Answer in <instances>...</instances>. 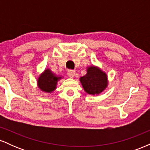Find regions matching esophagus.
Instances as JSON below:
<instances>
[{
	"instance_id": "esophagus-1",
	"label": "esophagus",
	"mask_w": 150,
	"mask_h": 150,
	"mask_svg": "<svg viewBox=\"0 0 150 150\" xmlns=\"http://www.w3.org/2000/svg\"><path fill=\"white\" fill-rule=\"evenodd\" d=\"M75 70H69V71L68 72V75L70 77H71V78H73V77H75Z\"/></svg>"
}]
</instances>
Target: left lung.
<instances>
[{"label":"left lung","instance_id":"8db88e82","mask_svg":"<svg viewBox=\"0 0 150 150\" xmlns=\"http://www.w3.org/2000/svg\"><path fill=\"white\" fill-rule=\"evenodd\" d=\"M80 81L84 90L92 95L100 94L108 86L107 75L94 65L87 68V74L81 77Z\"/></svg>","mask_w":150,"mask_h":150}]
</instances>
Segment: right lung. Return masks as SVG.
Here are the masks:
<instances>
[{
	"instance_id": "obj_1",
	"label": "right lung",
	"mask_w": 150,
	"mask_h": 150,
	"mask_svg": "<svg viewBox=\"0 0 150 150\" xmlns=\"http://www.w3.org/2000/svg\"><path fill=\"white\" fill-rule=\"evenodd\" d=\"M62 78L53 73L50 69H46L39 75L37 80V85L43 92L51 93L56 89L58 82Z\"/></svg>"
}]
</instances>
